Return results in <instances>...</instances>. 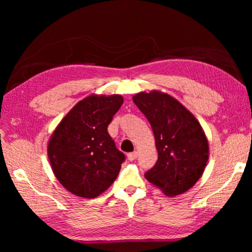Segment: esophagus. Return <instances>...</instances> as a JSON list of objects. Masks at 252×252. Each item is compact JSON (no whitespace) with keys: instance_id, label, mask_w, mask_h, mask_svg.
I'll use <instances>...</instances> for the list:
<instances>
[{"instance_id":"obj_1","label":"esophagus","mask_w":252,"mask_h":252,"mask_svg":"<svg viewBox=\"0 0 252 252\" xmlns=\"http://www.w3.org/2000/svg\"><path fill=\"white\" fill-rule=\"evenodd\" d=\"M136 157H138V152H136V151L127 153V159H129L130 161H133V160H135V159H136Z\"/></svg>"}]
</instances>
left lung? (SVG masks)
I'll list each match as a JSON object with an SVG mask.
<instances>
[{
    "mask_svg": "<svg viewBox=\"0 0 252 252\" xmlns=\"http://www.w3.org/2000/svg\"><path fill=\"white\" fill-rule=\"evenodd\" d=\"M133 102L150 122L158 150V161L144 177L168 197L186 192L202 176L209 158L201 126L165 93L141 92Z\"/></svg>",
    "mask_w": 252,
    "mask_h": 252,
    "instance_id": "1",
    "label": "left lung"
}]
</instances>
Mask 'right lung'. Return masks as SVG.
Masks as SVG:
<instances>
[{"label": "right lung", "mask_w": 252, "mask_h": 252, "mask_svg": "<svg viewBox=\"0 0 252 252\" xmlns=\"http://www.w3.org/2000/svg\"><path fill=\"white\" fill-rule=\"evenodd\" d=\"M123 103L121 95L80 101L50 139L48 156L60 183L78 197L95 198L108 189L126 160L108 132Z\"/></svg>", "instance_id": "right-lung-1"}]
</instances>
